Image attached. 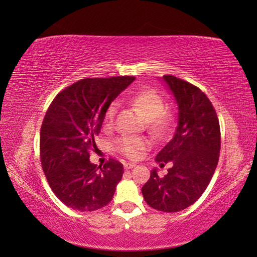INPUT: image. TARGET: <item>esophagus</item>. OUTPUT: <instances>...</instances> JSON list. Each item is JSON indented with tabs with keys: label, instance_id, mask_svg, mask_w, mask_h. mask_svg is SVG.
Returning a JSON list of instances; mask_svg holds the SVG:
<instances>
[{
	"label": "esophagus",
	"instance_id": "1",
	"mask_svg": "<svg viewBox=\"0 0 257 257\" xmlns=\"http://www.w3.org/2000/svg\"><path fill=\"white\" fill-rule=\"evenodd\" d=\"M135 165H136V163H132V162H128V163H124L123 164V167H124V169L125 170H129V169H132V168H134Z\"/></svg>",
	"mask_w": 257,
	"mask_h": 257
}]
</instances>
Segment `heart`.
Masks as SVG:
<instances>
[{
	"instance_id": "1",
	"label": "heart",
	"mask_w": 257,
	"mask_h": 257,
	"mask_svg": "<svg viewBox=\"0 0 257 257\" xmlns=\"http://www.w3.org/2000/svg\"><path fill=\"white\" fill-rule=\"evenodd\" d=\"M130 103L138 107L149 121V129L156 136H164L172 128L173 115L170 111L165 110L164 98L153 89L142 90L130 98ZM118 110V103L113 102L107 106L104 113V125L110 128L114 123V118ZM150 141L144 137L133 135H122L113 142V149L129 159H138L143 152L150 147Z\"/></svg>"
}]
</instances>
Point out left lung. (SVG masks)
<instances>
[{"instance_id": "1", "label": "left lung", "mask_w": 257, "mask_h": 257, "mask_svg": "<svg viewBox=\"0 0 257 257\" xmlns=\"http://www.w3.org/2000/svg\"><path fill=\"white\" fill-rule=\"evenodd\" d=\"M175 96L179 113L176 134L156 155L161 165L171 162L168 175L151 171L142 193L151 207L179 212L202 196L219 162L220 123L207 96L198 87L175 76H163Z\"/></svg>"}]
</instances>
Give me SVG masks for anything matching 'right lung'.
Returning a JSON list of instances; mask_svg holds the SVG:
<instances>
[{
	"label": "right lung",
	"instance_id": "right-lung-1",
	"mask_svg": "<svg viewBox=\"0 0 257 257\" xmlns=\"http://www.w3.org/2000/svg\"><path fill=\"white\" fill-rule=\"evenodd\" d=\"M135 77L85 78L56 95L43 120L41 162L51 189L72 210L96 211L112 201L123 165L110 159L90 163L104 113Z\"/></svg>",
	"mask_w": 257,
	"mask_h": 257
}]
</instances>
